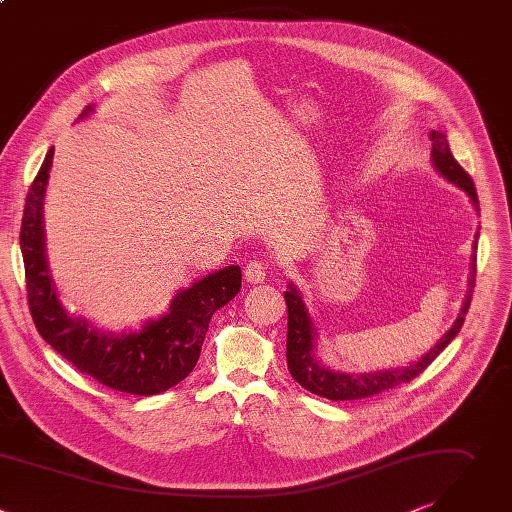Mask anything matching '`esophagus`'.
I'll use <instances>...</instances> for the list:
<instances>
[{
    "instance_id": "1",
    "label": "esophagus",
    "mask_w": 512,
    "mask_h": 512,
    "mask_svg": "<svg viewBox=\"0 0 512 512\" xmlns=\"http://www.w3.org/2000/svg\"><path fill=\"white\" fill-rule=\"evenodd\" d=\"M244 278H246V282H250V284L262 282V280L266 278V264L260 262V260L248 262L246 268H244Z\"/></svg>"
}]
</instances>
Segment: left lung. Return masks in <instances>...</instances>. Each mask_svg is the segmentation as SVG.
I'll return each instance as SVG.
<instances>
[{
	"instance_id": "obj_1",
	"label": "left lung",
	"mask_w": 512,
	"mask_h": 512,
	"mask_svg": "<svg viewBox=\"0 0 512 512\" xmlns=\"http://www.w3.org/2000/svg\"><path fill=\"white\" fill-rule=\"evenodd\" d=\"M432 139V165L434 169L460 187L468 197L470 203L474 206L476 212L478 208V195L476 187L470 179V175L460 167V163L454 159L448 139L440 131L430 133ZM472 262H470V278H468V290L462 302L460 315L456 317L454 325L440 337V341L424 353L418 361H412L405 367H389V369H379V371H369V373H347V371H335L327 363L321 361L317 355V341L319 333L315 327V321L306 309V302L302 298V292L288 282V290L284 292V300L288 306V337H286V363L290 375L300 383L306 391H311L315 395L327 397L331 401H343V399H363L371 397L375 393H381L385 389H391L399 383L412 381L418 377L448 345L450 341L460 333L464 325V317L470 309V300H472V288H474V278H476V248H478V232L474 236L472 244Z\"/></svg>"
}]
</instances>
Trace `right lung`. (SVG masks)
Here are the masks:
<instances>
[{
    "instance_id": "right-lung-1",
    "label": "right lung",
    "mask_w": 512,
    "mask_h": 512,
    "mask_svg": "<svg viewBox=\"0 0 512 512\" xmlns=\"http://www.w3.org/2000/svg\"><path fill=\"white\" fill-rule=\"evenodd\" d=\"M94 107H86L80 119ZM54 149L48 151L26 197L20 248L26 266L30 313L42 339L80 373L133 395H157L183 381L195 367L210 321L242 286L240 266H226L177 290L167 313L137 331H100L84 317L68 315L50 274L44 199Z\"/></svg>"
}]
</instances>
